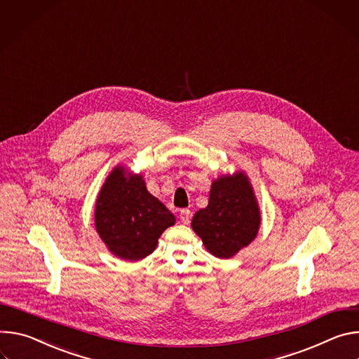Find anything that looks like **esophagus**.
Masks as SVG:
<instances>
[{
	"label": "esophagus",
	"mask_w": 359,
	"mask_h": 359,
	"mask_svg": "<svg viewBox=\"0 0 359 359\" xmlns=\"http://www.w3.org/2000/svg\"><path fill=\"white\" fill-rule=\"evenodd\" d=\"M180 219L182 224H189L191 221V211L189 210H181L180 211Z\"/></svg>",
	"instance_id": "1"
}]
</instances>
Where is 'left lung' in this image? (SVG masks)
<instances>
[{"instance_id":"obj_1","label":"left lung","mask_w":359,"mask_h":359,"mask_svg":"<svg viewBox=\"0 0 359 359\" xmlns=\"http://www.w3.org/2000/svg\"><path fill=\"white\" fill-rule=\"evenodd\" d=\"M259 224L252 185L243 171H236L212 182L208 205L194 215L191 226L208 252L232 258L255 240Z\"/></svg>"}]
</instances>
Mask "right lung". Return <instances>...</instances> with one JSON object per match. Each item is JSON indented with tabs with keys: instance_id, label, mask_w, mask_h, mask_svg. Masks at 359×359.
Returning a JSON list of instances; mask_svg holds the SVG:
<instances>
[{
	"instance_id": "right-lung-1",
	"label": "right lung",
	"mask_w": 359,
	"mask_h": 359,
	"mask_svg": "<svg viewBox=\"0 0 359 359\" xmlns=\"http://www.w3.org/2000/svg\"><path fill=\"white\" fill-rule=\"evenodd\" d=\"M174 224V214L147 191L141 174L123 165L111 171L95 203V228L109 252L126 261L142 259Z\"/></svg>"
}]
</instances>
